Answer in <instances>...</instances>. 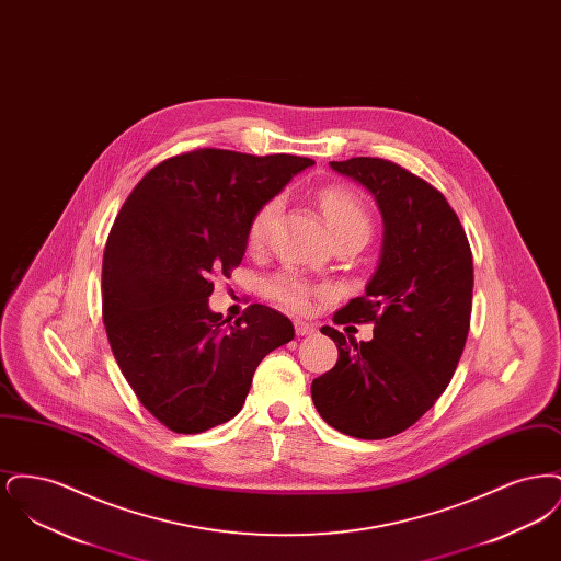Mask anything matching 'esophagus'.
Listing matches in <instances>:
<instances>
[{
    "instance_id": "34e87169",
    "label": "esophagus",
    "mask_w": 561,
    "mask_h": 561,
    "mask_svg": "<svg viewBox=\"0 0 561 561\" xmlns=\"http://www.w3.org/2000/svg\"><path fill=\"white\" fill-rule=\"evenodd\" d=\"M294 330L298 336H311L318 332V328L313 323H307V321L296 320L294 321Z\"/></svg>"
}]
</instances>
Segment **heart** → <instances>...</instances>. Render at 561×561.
<instances>
[{
    "mask_svg": "<svg viewBox=\"0 0 561 561\" xmlns=\"http://www.w3.org/2000/svg\"><path fill=\"white\" fill-rule=\"evenodd\" d=\"M320 204L323 218L330 231L334 233V238H341L353 231H366L370 236V214L355 191L339 187V185L325 187L320 193ZM277 213H279V199L275 197V199H268L267 204H263L252 216L248 227V240L252 245L265 243ZM268 293L288 309L307 311L311 307L316 288L294 271H284L268 282Z\"/></svg>",
    "mask_w": 561,
    "mask_h": 561,
    "instance_id": "obj_1",
    "label": "heart"
}]
</instances>
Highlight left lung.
I'll return each instance as SVG.
<instances>
[{"instance_id":"obj_1","label":"left lung","mask_w":561,"mask_h":561,"mask_svg":"<svg viewBox=\"0 0 561 561\" xmlns=\"http://www.w3.org/2000/svg\"><path fill=\"white\" fill-rule=\"evenodd\" d=\"M330 165L368 188L385 220L380 263L366 294L334 313V323H374L355 343L332 325L339 348L311 398L330 427L385 439L412 427L453 380L473 305V256L442 191L398 163L351 158Z\"/></svg>"}]
</instances>
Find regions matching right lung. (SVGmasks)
<instances>
[{
    "label": "right lung",
    "mask_w": 561,
    "mask_h": 561,
    "mask_svg": "<svg viewBox=\"0 0 561 561\" xmlns=\"http://www.w3.org/2000/svg\"><path fill=\"white\" fill-rule=\"evenodd\" d=\"M313 165L298 156L193 149L133 188L103 254V321L138 401L174 433L231 421L263 357L293 321L250 305L229 323L208 309L214 275L240 267L256 210Z\"/></svg>",
    "instance_id": "obj_1"
}]
</instances>
